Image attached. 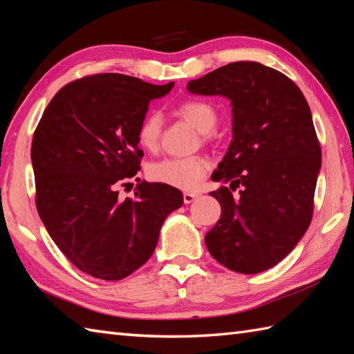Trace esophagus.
<instances>
[{
  "label": "esophagus",
  "instance_id": "34e87169",
  "mask_svg": "<svg viewBox=\"0 0 354 354\" xmlns=\"http://www.w3.org/2000/svg\"><path fill=\"white\" fill-rule=\"evenodd\" d=\"M199 198V193H194V192H185L184 193V202L185 204H192L193 201H196Z\"/></svg>",
  "mask_w": 354,
  "mask_h": 354
}]
</instances>
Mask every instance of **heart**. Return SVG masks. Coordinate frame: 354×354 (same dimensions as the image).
I'll list each match as a JSON object with an SVG mask.
<instances>
[{
    "label": "heart",
    "instance_id": "1",
    "mask_svg": "<svg viewBox=\"0 0 354 354\" xmlns=\"http://www.w3.org/2000/svg\"><path fill=\"white\" fill-rule=\"evenodd\" d=\"M181 114L189 118L202 133L212 132L217 123L216 109L204 100H187L179 106ZM162 118L158 112H149L141 120L137 138L140 145L153 150L158 146L161 135ZM209 162L204 156H184V158H164L161 161L152 162L147 169V175L155 183L167 184L178 189H196L204 179Z\"/></svg>",
    "mask_w": 354,
    "mask_h": 354
}]
</instances>
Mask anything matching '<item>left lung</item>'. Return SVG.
Listing matches in <instances>:
<instances>
[{"instance_id": "left-lung-1", "label": "left lung", "mask_w": 354, "mask_h": 354, "mask_svg": "<svg viewBox=\"0 0 354 354\" xmlns=\"http://www.w3.org/2000/svg\"><path fill=\"white\" fill-rule=\"evenodd\" d=\"M187 89L223 95L232 106V141L214 181L243 187L212 192L222 214L205 234L209 254L239 274H257L281 261L312 221L321 147L304 95L283 73L259 62H232Z\"/></svg>"}]
</instances>
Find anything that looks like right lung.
<instances>
[{"mask_svg":"<svg viewBox=\"0 0 354 354\" xmlns=\"http://www.w3.org/2000/svg\"><path fill=\"white\" fill-rule=\"evenodd\" d=\"M118 73L65 85L45 108L32 141L36 208L53 242L82 272L117 281L153 254L160 230L183 205L175 187L142 181L137 199L117 187L140 170L138 126L150 100L167 94Z\"/></svg>","mask_w":354,"mask_h":354,"instance_id":"right-lung-1","label":"right lung"}]
</instances>
